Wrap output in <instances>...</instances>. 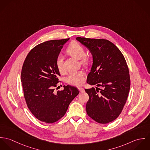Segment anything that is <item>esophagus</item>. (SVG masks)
I'll use <instances>...</instances> for the list:
<instances>
[{
    "instance_id": "1",
    "label": "esophagus",
    "mask_w": 150,
    "mask_h": 150,
    "mask_svg": "<svg viewBox=\"0 0 150 150\" xmlns=\"http://www.w3.org/2000/svg\"><path fill=\"white\" fill-rule=\"evenodd\" d=\"M78 89L80 91V92H84V89L83 88L79 87V88H78Z\"/></svg>"
}]
</instances>
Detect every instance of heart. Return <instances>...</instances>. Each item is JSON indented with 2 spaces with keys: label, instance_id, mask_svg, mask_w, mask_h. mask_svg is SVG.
Here are the masks:
<instances>
[{
  "label": "heart",
  "instance_id": "b5f03b06",
  "mask_svg": "<svg viewBox=\"0 0 150 150\" xmlns=\"http://www.w3.org/2000/svg\"><path fill=\"white\" fill-rule=\"evenodd\" d=\"M66 52L73 58L80 59L81 64H88L89 61V58L85 55V50L80 43L76 42H71L67 47ZM56 65L59 71L62 72L64 70L63 58L61 55H58L57 57ZM84 74L85 73L83 71L71 72L66 78V81L67 83L73 86H81L84 82Z\"/></svg>",
  "mask_w": 150,
  "mask_h": 150
}]
</instances>
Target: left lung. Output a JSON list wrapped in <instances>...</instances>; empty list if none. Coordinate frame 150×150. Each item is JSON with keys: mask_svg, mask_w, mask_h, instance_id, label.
Instances as JSON below:
<instances>
[{"mask_svg": "<svg viewBox=\"0 0 150 150\" xmlns=\"http://www.w3.org/2000/svg\"><path fill=\"white\" fill-rule=\"evenodd\" d=\"M76 40L92 55L87 83L101 87L85 89L89 95L86 113L98 123H109L120 115L128 96L130 80L127 62L117 47L107 40L80 37Z\"/></svg>", "mask_w": 150, "mask_h": 150, "instance_id": "8db88e82", "label": "left lung"}]
</instances>
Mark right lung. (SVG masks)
<instances>
[{
  "label": "right lung",
  "mask_w": 150,
  "mask_h": 150,
  "mask_svg": "<svg viewBox=\"0 0 150 150\" xmlns=\"http://www.w3.org/2000/svg\"><path fill=\"white\" fill-rule=\"evenodd\" d=\"M69 40H52L36 45L28 53L22 66L21 82L27 106L37 119L45 123L52 124L64 117L69 104L79 93L76 87L70 86L54 92L61 76L56 60Z\"/></svg>",
  "instance_id": "1"
}]
</instances>
